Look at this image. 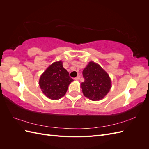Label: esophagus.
Wrapping results in <instances>:
<instances>
[{
    "instance_id": "34e87169",
    "label": "esophagus",
    "mask_w": 149,
    "mask_h": 149,
    "mask_svg": "<svg viewBox=\"0 0 149 149\" xmlns=\"http://www.w3.org/2000/svg\"><path fill=\"white\" fill-rule=\"evenodd\" d=\"M79 78H80V76L79 75V76H76V77L74 78V79H75L76 81H78V80H79Z\"/></svg>"
}]
</instances>
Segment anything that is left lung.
Instances as JSON below:
<instances>
[{
  "mask_svg": "<svg viewBox=\"0 0 149 149\" xmlns=\"http://www.w3.org/2000/svg\"><path fill=\"white\" fill-rule=\"evenodd\" d=\"M84 81L81 83L84 96L93 101L104 97L111 88L109 76L100 65L90 61L83 71Z\"/></svg>",
  "mask_w": 149,
  "mask_h": 149,
  "instance_id": "8db88e82",
  "label": "left lung"
}]
</instances>
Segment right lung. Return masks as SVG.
Returning a JSON list of instances; mask_svg holds the SVG:
<instances>
[{
	"instance_id": "obj_1",
	"label": "right lung",
	"mask_w": 149,
	"mask_h": 149,
	"mask_svg": "<svg viewBox=\"0 0 149 149\" xmlns=\"http://www.w3.org/2000/svg\"><path fill=\"white\" fill-rule=\"evenodd\" d=\"M73 81L63 63L54 62L40 76L39 85L42 92L52 100H59L65 95L69 84Z\"/></svg>"
}]
</instances>
